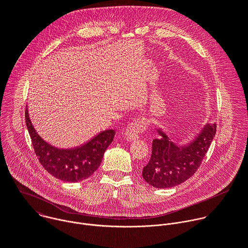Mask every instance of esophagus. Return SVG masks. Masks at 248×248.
Wrapping results in <instances>:
<instances>
[{
  "label": "esophagus",
  "instance_id": "esophagus-1",
  "mask_svg": "<svg viewBox=\"0 0 248 248\" xmlns=\"http://www.w3.org/2000/svg\"><path fill=\"white\" fill-rule=\"evenodd\" d=\"M147 129V123L143 119H135L127 124L125 128V138L128 141L139 137L140 133H143Z\"/></svg>",
  "mask_w": 248,
  "mask_h": 248
}]
</instances>
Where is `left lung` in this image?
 <instances>
[{
	"label": "left lung",
	"mask_w": 248,
	"mask_h": 248,
	"mask_svg": "<svg viewBox=\"0 0 248 248\" xmlns=\"http://www.w3.org/2000/svg\"><path fill=\"white\" fill-rule=\"evenodd\" d=\"M216 124H207L186 146H178L159 130L152 142L149 163L143 168V179L156 188H168L185 183L200 167L216 134Z\"/></svg>",
	"instance_id": "8db88e82"
}]
</instances>
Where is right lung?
Wrapping results in <instances>:
<instances>
[{"label": "right lung", "instance_id": "add662e5", "mask_svg": "<svg viewBox=\"0 0 248 248\" xmlns=\"http://www.w3.org/2000/svg\"><path fill=\"white\" fill-rule=\"evenodd\" d=\"M25 123L32 146L43 168L58 180L78 183L88 179L100 166L104 152L112 143L114 129L97 134L87 143L73 149H58L51 146L35 131L25 110Z\"/></svg>", "mask_w": 248, "mask_h": 248}]
</instances>
